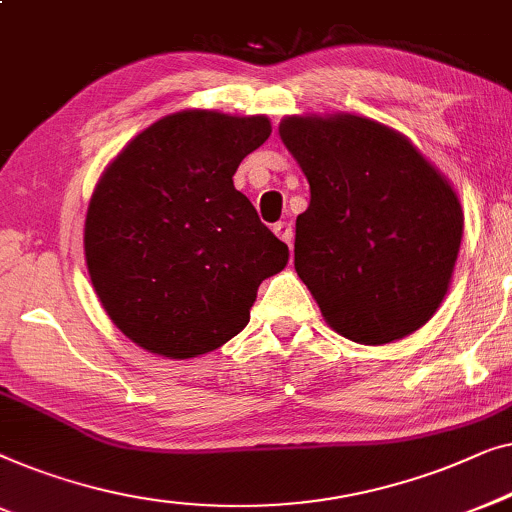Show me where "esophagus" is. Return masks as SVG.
I'll return each instance as SVG.
<instances>
[{
	"label": "esophagus",
	"instance_id": "1",
	"mask_svg": "<svg viewBox=\"0 0 512 512\" xmlns=\"http://www.w3.org/2000/svg\"><path fill=\"white\" fill-rule=\"evenodd\" d=\"M273 234H276L280 241H285L287 246H292L294 232H292V225H290V222H276V225H273Z\"/></svg>",
	"mask_w": 512,
	"mask_h": 512
}]
</instances>
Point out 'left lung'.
<instances>
[{
    "label": "left lung",
    "mask_w": 512,
    "mask_h": 512,
    "mask_svg": "<svg viewBox=\"0 0 512 512\" xmlns=\"http://www.w3.org/2000/svg\"><path fill=\"white\" fill-rule=\"evenodd\" d=\"M278 134L311 185L294 269L327 325L362 345L427 325L462 246L452 183L408 136L364 115H287Z\"/></svg>",
    "instance_id": "left-lung-1"
}]
</instances>
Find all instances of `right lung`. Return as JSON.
Listing matches in <instances>:
<instances>
[{
	"label": "right lung",
	"mask_w": 512,
	"mask_h": 512,
	"mask_svg": "<svg viewBox=\"0 0 512 512\" xmlns=\"http://www.w3.org/2000/svg\"><path fill=\"white\" fill-rule=\"evenodd\" d=\"M271 134L266 115L169 113L104 169L85 215V264L113 325L139 348L192 359L248 325L290 250L234 187Z\"/></svg>",
	"instance_id": "obj_1"
}]
</instances>
